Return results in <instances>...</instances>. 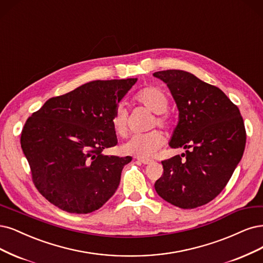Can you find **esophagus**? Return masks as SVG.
<instances>
[{
    "instance_id": "1",
    "label": "esophagus",
    "mask_w": 263,
    "mask_h": 263,
    "mask_svg": "<svg viewBox=\"0 0 263 263\" xmlns=\"http://www.w3.org/2000/svg\"><path fill=\"white\" fill-rule=\"evenodd\" d=\"M138 162L142 163V164H150V163H152V160H149V159H137Z\"/></svg>"
}]
</instances>
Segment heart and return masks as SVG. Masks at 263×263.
Listing matches in <instances>:
<instances>
[{
	"label": "heart",
	"instance_id": "obj_1",
	"mask_svg": "<svg viewBox=\"0 0 263 263\" xmlns=\"http://www.w3.org/2000/svg\"><path fill=\"white\" fill-rule=\"evenodd\" d=\"M136 99L141 104L148 107L150 111L158 115L157 124L161 127L168 125L167 116L163 113L168 108V98L166 93L159 87L149 86L143 88L136 95ZM112 127L116 135L125 136L127 133V111L120 106L112 116ZM164 137L158 130L146 134H135L122 144V151L125 155L133 156L140 159L152 157L163 146Z\"/></svg>",
	"mask_w": 263,
	"mask_h": 263
}]
</instances>
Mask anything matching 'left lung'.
Wrapping results in <instances>:
<instances>
[{"label": "left lung", "instance_id": "left-lung-1", "mask_svg": "<svg viewBox=\"0 0 263 263\" xmlns=\"http://www.w3.org/2000/svg\"><path fill=\"white\" fill-rule=\"evenodd\" d=\"M153 76L166 84L178 110L170 147L186 150L162 161L156 192L171 204L194 209L213 200L232 177L245 150V125L238 107L218 87L179 69Z\"/></svg>", "mask_w": 263, "mask_h": 263}]
</instances>
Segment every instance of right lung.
<instances>
[{
	"instance_id": "right-lung-1",
	"label": "right lung",
	"mask_w": 263,
	"mask_h": 263,
	"mask_svg": "<svg viewBox=\"0 0 263 263\" xmlns=\"http://www.w3.org/2000/svg\"><path fill=\"white\" fill-rule=\"evenodd\" d=\"M137 78L95 80L51 98L27 120L21 137L32 180L52 204L90 213L116 192L132 157L105 156L117 143L112 116Z\"/></svg>"
}]
</instances>
